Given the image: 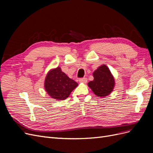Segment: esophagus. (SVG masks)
Returning <instances> with one entry per match:
<instances>
[{
	"mask_svg": "<svg viewBox=\"0 0 153 153\" xmlns=\"http://www.w3.org/2000/svg\"><path fill=\"white\" fill-rule=\"evenodd\" d=\"M79 82H82V83H87V78L84 77V78H81L79 79Z\"/></svg>",
	"mask_w": 153,
	"mask_h": 153,
	"instance_id": "1",
	"label": "esophagus"
}]
</instances>
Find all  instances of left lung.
Masks as SVG:
<instances>
[{
  "instance_id": "8db88e82",
  "label": "left lung",
  "mask_w": 153,
  "mask_h": 153,
  "mask_svg": "<svg viewBox=\"0 0 153 153\" xmlns=\"http://www.w3.org/2000/svg\"><path fill=\"white\" fill-rule=\"evenodd\" d=\"M94 80L88 83V85L98 97L108 96L113 91L115 85L114 77L108 68L102 65L93 73Z\"/></svg>"
}]
</instances>
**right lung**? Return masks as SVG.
<instances>
[{
  "instance_id": "obj_1",
  "label": "right lung",
  "mask_w": 153,
  "mask_h": 153,
  "mask_svg": "<svg viewBox=\"0 0 153 153\" xmlns=\"http://www.w3.org/2000/svg\"><path fill=\"white\" fill-rule=\"evenodd\" d=\"M78 84L69 78L59 67L48 73L45 81V88L51 98L57 100H66Z\"/></svg>"
}]
</instances>
